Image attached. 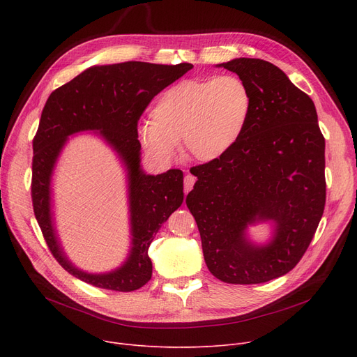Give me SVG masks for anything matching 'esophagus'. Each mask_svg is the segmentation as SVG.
<instances>
[{"mask_svg": "<svg viewBox=\"0 0 357 357\" xmlns=\"http://www.w3.org/2000/svg\"><path fill=\"white\" fill-rule=\"evenodd\" d=\"M195 181H197V178L194 176V175H191V174H188L185 176V179H183V191L188 194L191 190H192V186H194V183H195Z\"/></svg>", "mask_w": 357, "mask_h": 357, "instance_id": "esophagus-1", "label": "esophagus"}]
</instances>
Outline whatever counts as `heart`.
<instances>
[{"instance_id":"heart-1","label":"heart","mask_w":357,"mask_h":357,"mask_svg":"<svg viewBox=\"0 0 357 357\" xmlns=\"http://www.w3.org/2000/svg\"><path fill=\"white\" fill-rule=\"evenodd\" d=\"M252 111L246 82L236 75L182 81L166 89L139 128L146 152L160 163L185 153L201 162L226 155L241 137Z\"/></svg>"}]
</instances>
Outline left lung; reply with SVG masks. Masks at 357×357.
I'll use <instances>...</instances> for the list:
<instances>
[{
	"instance_id": "left-lung-1",
	"label": "left lung",
	"mask_w": 357,
	"mask_h": 357,
	"mask_svg": "<svg viewBox=\"0 0 357 357\" xmlns=\"http://www.w3.org/2000/svg\"><path fill=\"white\" fill-rule=\"evenodd\" d=\"M217 66L246 82L252 111L231 150L191 169L198 181L186 207L210 272L227 284H261L292 271L315 234L326 204V142L312 100L278 66L252 58ZM261 222L273 236L256 243L247 230Z\"/></svg>"
}]
</instances>
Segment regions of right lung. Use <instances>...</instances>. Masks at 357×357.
Wrapping results in <instances>:
<instances>
[{
  "label": "right lung",
  "instance_id": "add662e5",
  "mask_svg": "<svg viewBox=\"0 0 357 357\" xmlns=\"http://www.w3.org/2000/svg\"><path fill=\"white\" fill-rule=\"evenodd\" d=\"M194 66L124 62L91 66L54 89L42 111L33 140L31 199L37 222L61 266L75 278L102 289L136 291L152 278L147 250L162 224L183 201V174L169 169L147 175L140 165L137 121L155 96ZM89 130L115 150L126 171L130 250L123 265L105 274H89L66 256L54 226L51 176L69 135Z\"/></svg>",
  "mask_w": 357,
  "mask_h": 357
}]
</instances>
